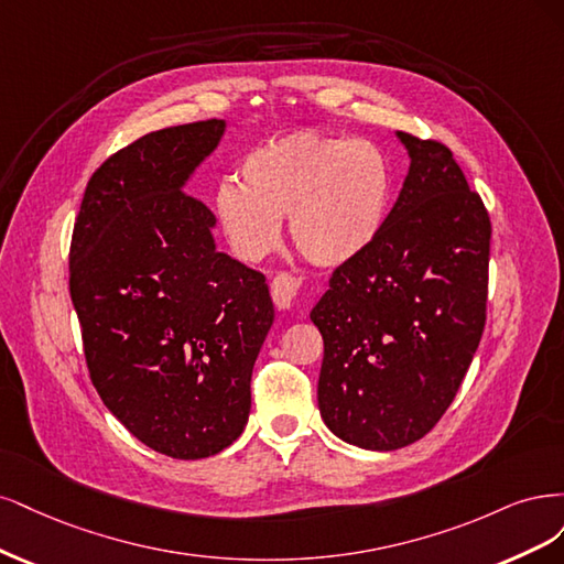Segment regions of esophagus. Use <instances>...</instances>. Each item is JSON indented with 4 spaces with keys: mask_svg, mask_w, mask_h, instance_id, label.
<instances>
[{
    "mask_svg": "<svg viewBox=\"0 0 564 564\" xmlns=\"http://www.w3.org/2000/svg\"><path fill=\"white\" fill-rule=\"evenodd\" d=\"M297 288H300L297 279H293L290 274H279L274 276V281H271V300H274L279 308H290L295 302Z\"/></svg>",
    "mask_w": 564,
    "mask_h": 564,
    "instance_id": "esophagus-1",
    "label": "esophagus"
}]
</instances>
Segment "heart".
<instances>
[{
    "instance_id": "1",
    "label": "heart",
    "mask_w": 564,
    "mask_h": 564,
    "mask_svg": "<svg viewBox=\"0 0 564 564\" xmlns=\"http://www.w3.org/2000/svg\"><path fill=\"white\" fill-rule=\"evenodd\" d=\"M241 185L223 180L213 208L229 248L256 262L290 239L318 267L360 258L384 229L391 206V166L377 144L349 135L297 131L250 150Z\"/></svg>"
}]
</instances>
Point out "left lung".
Returning a JSON list of instances; mask_svg holds the SVG:
<instances>
[{
  "label": "left lung",
  "mask_w": 564,
  "mask_h": 564,
  "mask_svg": "<svg viewBox=\"0 0 564 564\" xmlns=\"http://www.w3.org/2000/svg\"><path fill=\"white\" fill-rule=\"evenodd\" d=\"M410 171L377 241L333 271L312 308L323 335L318 410L362 449L405 447L438 424L487 318L492 225L449 148L398 131Z\"/></svg>",
  "instance_id": "8db88e82"
}]
</instances>
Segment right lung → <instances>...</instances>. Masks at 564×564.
Wrapping results in <instances>:
<instances>
[{"instance_id": "right-lung-1", "label": "right lung", "mask_w": 564, "mask_h": 564, "mask_svg": "<svg viewBox=\"0 0 564 564\" xmlns=\"http://www.w3.org/2000/svg\"><path fill=\"white\" fill-rule=\"evenodd\" d=\"M223 119L171 126L90 175L69 243V297L90 381L140 443L204 459L248 424L274 323L260 271L215 250L210 208L183 187Z\"/></svg>"}]
</instances>
